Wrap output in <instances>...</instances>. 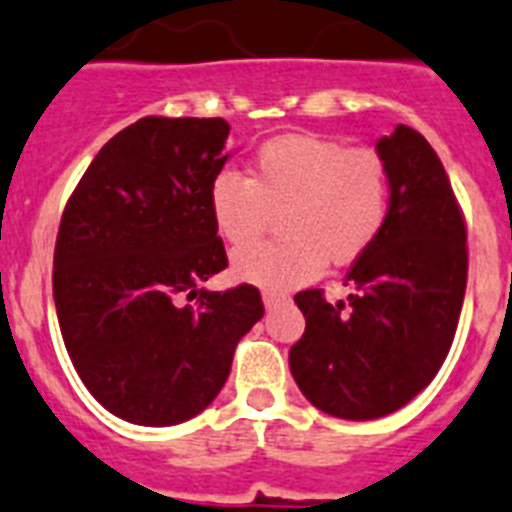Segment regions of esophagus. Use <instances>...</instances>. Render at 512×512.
<instances>
[{
  "instance_id": "obj_1",
  "label": "esophagus",
  "mask_w": 512,
  "mask_h": 512,
  "mask_svg": "<svg viewBox=\"0 0 512 512\" xmlns=\"http://www.w3.org/2000/svg\"><path fill=\"white\" fill-rule=\"evenodd\" d=\"M290 295L287 292H279V290H264V305L266 308H277V305L287 303Z\"/></svg>"
}]
</instances>
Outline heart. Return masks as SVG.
<instances>
[{"label":"heart","instance_id":"obj_1","mask_svg":"<svg viewBox=\"0 0 512 512\" xmlns=\"http://www.w3.org/2000/svg\"><path fill=\"white\" fill-rule=\"evenodd\" d=\"M393 183L381 152L321 134H279L253 152L248 178L220 170L209 212L227 246L242 248L283 212L286 238L235 253V274L269 290L316 279L326 259L352 264L388 222Z\"/></svg>","mask_w":512,"mask_h":512}]
</instances>
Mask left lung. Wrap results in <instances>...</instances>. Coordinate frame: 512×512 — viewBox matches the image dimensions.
I'll use <instances>...</instances> for the list:
<instances>
[{"label": "left lung", "instance_id": "obj_1", "mask_svg": "<svg viewBox=\"0 0 512 512\" xmlns=\"http://www.w3.org/2000/svg\"><path fill=\"white\" fill-rule=\"evenodd\" d=\"M375 147L393 202L383 233L347 272L352 295H295L305 334L290 349L292 378L310 404L342 419L386 417L438 375L469 274L464 212L438 152L404 124Z\"/></svg>", "mask_w": 512, "mask_h": 512}]
</instances>
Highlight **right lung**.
<instances>
[{
  "instance_id": "1",
  "label": "right lung",
  "mask_w": 512,
  "mask_h": 512,
  "mask_svg": "<svg viewBox=\"0 0 512 512\" xmlns=\"http://www.w3.org/2000/svg\"><path fill=\"white\" fill-rule=\"evenodd\" d=\"M222 119L144 116L103 144L61 214L54 303L87 391L134 425H178L225 386L261 292L199 287L227 266L209 212Z\"/></svg>"
}]
</instances>
